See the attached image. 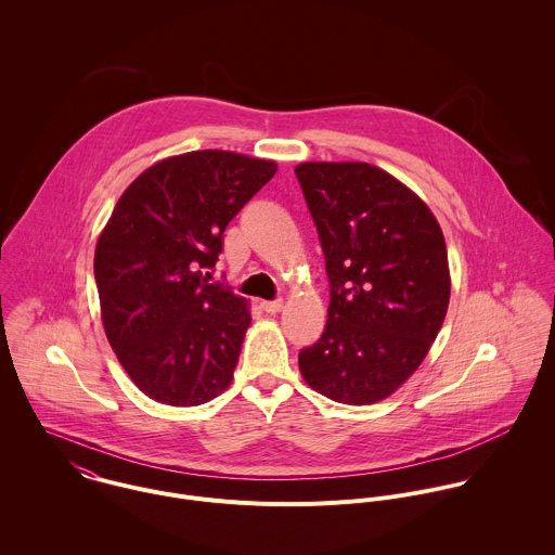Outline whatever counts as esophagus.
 Returning <instances> with one entry per match:
<instances>
[{"label":"esophagus","mask_w":555,"mask_h":555,"mask_svg":"<svg viewBox=\"0 0 555 555\" xmlns=\"http://www.w3.org/2000/svg\"><path fill=\"white\" fill-rule=\"evenodd\" d=\"M260 308L267 312V314H278L282 308H284V301L282 299H273V301H262Z\"/></svg>","instance_id":"obj_1"}]
</instances>
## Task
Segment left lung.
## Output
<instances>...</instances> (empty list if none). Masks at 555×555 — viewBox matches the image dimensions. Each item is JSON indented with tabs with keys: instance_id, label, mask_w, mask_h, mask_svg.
<instances>
[{
	"instance_id": "8db88e82",
	"label": "left lung",
	"mask_w": 555,
	"mask_h": 555,
	"mask_svg": "<svg viewBox=\"0 0 555 555\" xmlns=\"http://www.w3.org/2000/svg\"><path fill=\"white\" fill-rule=\"evenodd\" d=\"M295 175L331 286L324 331L299 352V370L333 401L376 403L412 376L447 317L451 275L440 224L374 164L304 162Z\"/></svg>"
}]
</instances>
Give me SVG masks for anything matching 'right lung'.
Segmentation results:
<instances>
[{
    "label": "right lung",
    "mask_w": 555,
    "mask_h": 555,
    "mask_svg": "<svg viewBox=\"0 0 555 555\" xmlns=\"http://www.w3.org/2000/svg\"><path fill=\"white\" fill-rule=\"evenodd\" d=\"M275 170L271 159L218 150L162 159L128 185L98 238L93 275L108 344L159 403L201 405L233 380L251 317L205 269Z\"/></svg>",
    "instance_id": "1"
}]
</instances>
